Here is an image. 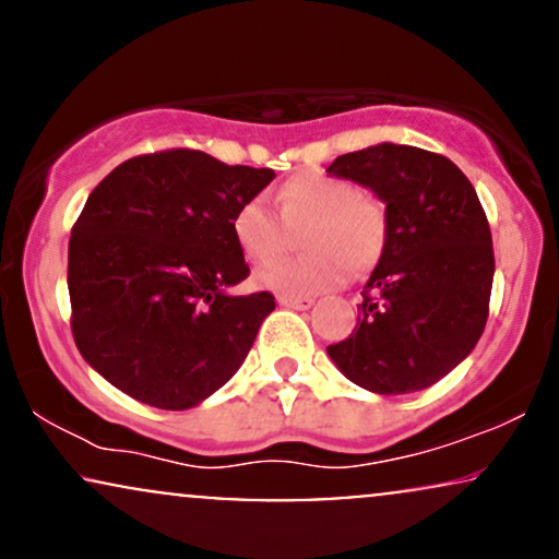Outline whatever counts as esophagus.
<instances>
[{
    "label": "esophagus",
    "mask_w": 559,
    "mask_h": 559,
    "mask_svg": "<svg viewBox=\"0 0 559 559\" xmlns=\"http://www.w3.org/2000/svg\"><path fill=\"white\" fill-rule=\"evenodd\" d=\"M278 305L288 307V310H310V307L316 305V299H310V297H284V294H281Z\"/></svg>",
    "instance_id": "1"
}]
</instances>
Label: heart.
Here are the masks:
<instances>
[{"label": "heart", "mask_w": 559, "mask_h": 559, "mask_svg": "<svg viewBox=\"0 0 559 559\" xmlns=\"http://www.w3.org/2000/svg\"><path fill=\"white\" fill-rule=\"evenodd\" d=\"M275 207L252 197L236 207L230 234L254 262L273 260L286 247V228L299 234V258L275 260L254 273V284L284 297H312L342 286L349 273H368L386 247V210L349 181L299 176L275 191Z\"/></svg>", "instance_id": "heart-1"}]
</instances>
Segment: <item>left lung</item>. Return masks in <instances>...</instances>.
<instances>
[{
	"label": "left lung",
	"mask_w": 559,
	"mask_h": 559,
	"mask_svg": "<svg viewBox=\"0 0 559 559\" xmlns=\"http://www.w3.org/2000/svg\"><path fill=\"white\" fill-rule=\"evenodd\" d=\"M329 173L373 191L389 223L355 331L329 357L373 394L433 386L489 318L493 247L476 189L444 155L391 141L336 157Z\"/></svg>",
	"instance_id": "1"
}]
</instances>
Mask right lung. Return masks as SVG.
<instances>
[{"label": "right lung", "mask_w": 559, "mask_h": 559, "mask_svg": "<svg viewBox=\"0 0 559 559\" xmlns=\"http://www.w3.org/2000/svg\"><path fill=\"white\" fill-rule=\"evenodd\" d=\"M275 178L199 150L126 159L88 194L68 243L70 329L102 378L159 409H189L247 360L273 294L230 234L236 207Z\"/></svg>", "instance_id": "obj_1"}]
</instances>
